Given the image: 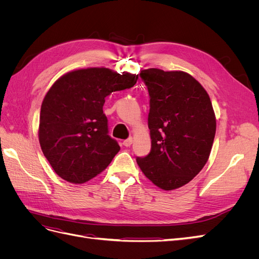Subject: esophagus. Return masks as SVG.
<instances>
[{"instance_id": "1", "label": "esophagus", "mask_w": 259, "mask_h": 259, "mask_svg": "<svg viewBox=\"0 0 259 259\" xmlns=\"http://www.w3.org/2000/svg\"><path fill=\"white\" fill-rule=\"evenodd\" d=\"M132 144H133V138H132V137H128L127 139H125L124 142H123V145H124L125 147H130Z\"/></svg>"}]
</instances>
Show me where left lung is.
Instances as JSON below:
<instances>
[{
	"label": "left lung",
	"mask_w": 259,
	"mask_h": 259,
	"mask_svg": "<svg viewBox=\"0 0 259 259\" xmlns=\"http://www.w3.org/2000/svg\"><path fill=\"white\" fill-rule=\"evenodd\" d=\"M149 93L151 151L136 161L163 190L188 184L204 167L213 146L216 119L203 86L183 71L147 69L139 73Z\"/></svg>",
	"instance_id": "left-lung-1"
}]
</instances>
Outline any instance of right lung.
Here are the masks:
<instances>
[{"label":"right lung","instance_id":"right-lung-1","mask_svg":"<svg viewBox=\"0 0 259 259\" xmlns=\"http://www.w3.org/2000/svg\"><path fill=\"white\" fill-rule=\"evenodd\" d=\"M137 79L107 68H89L54 83L42 103L38 140L59 177L83 184L110 164L120 146L109 136L105 99L112 92L134 86Z\"/></svg>","mask_w":259,"mask_h":259}]
</instances>
